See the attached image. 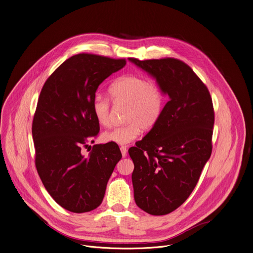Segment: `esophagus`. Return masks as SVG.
<instances>
[{
    "label": "esophagus",
    "instance_id": "1",
    "mask_svg": "<svg viewBox=\"0 0 253 253\" xmlns=\"http://www.w3.org/2000/svg\"><path fill=\"white\" fill-rule=\"evenodd\" d=\"M120 151H121V153H122V156H123V157H126V155H127V148H126L125 146H121V147H120Z\"/></svg>",
    "mask_w": 253,
    "mask_h": 253
}]
</instances>
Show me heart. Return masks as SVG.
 I'll use <instances>...</instances> for the list:
<instances>
[{
	"label": "heart",
	"mask_w": 253,
	"mask_h": 253,
	"mask_svg": "<svg viewBox=\"0 0 253 253\" xmlns=\"http://www.w3.org/2000/svg\"><path fill=\"white\" fill-rule=\"evenodd\" d=\"M110 101L115 107L125 106L122 126L102 133L107 143L127 145L137 139L143 130L153 128L159 121L164 107V93L159 84L146 77L125 74L117 77L108 88ZM92 114L98 124L109 125L112 108L110 102L95 95L91 102Z\"/></svg>",
	"instance_id": "obj_1"
}]
</instances>
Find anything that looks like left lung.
<instances>
[{
    "mask_svg": "<svg viewBox=\"0 0 253 253\" xmlns=\"http://www.w3.org/2000/svg\"><path fill=\"white\" fill-rule=\"evenodd\" d=\"M129 60L153 76L169 101L157 124L128 152L136 205L153 215L174 211L190 197L209 161L214 112L208 87L182 60Z\"/></svg>",
    "mask_w": 253,
    "mask_h": 253,
    "instance_id": "obj_1",
    "label": "left lung"
}]
</instances>
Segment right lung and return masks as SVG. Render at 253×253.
Returning <instances> with one entry per match:
<instances>
[{"instance_id": "1", "label": "right lung", "mask_w": 253, "mask_h": 253, "mask_svg": "<svg viewBox=\"0 0 253 253\" xmlns=\"http://www.w3.org/2000/svg\"><path fill=\"white\" fill-rule=\"evenodd\" d=\"M125 64V59L79 53L61 63L41 91L32 127L36 167L48 194L69 211L100 206L122 158L115 143L94 145L87 157L81 148L99 133L91 110L98 86Z\"/></svg>"}]
</instances>
